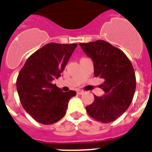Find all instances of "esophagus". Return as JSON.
I'll list each match as a JSON object with an SVG mask.
<instances>
[{"instance_id":"34e87169","label":"esophagus","mask_w":152,"mask_h":152,"mask_svg":"<svg viewBox=\"0 0 152 152\" xmlns=\"http://www.w3.org/2000/svg\"><path fill=\"white\" fill-rule=\"evenodd\" d=\"M76 93H77V94H83L84 93V91L83 90H77V91H76Z\"/></svg>"}]
</instances>
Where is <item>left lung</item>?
<instances>
[{
    "mask_svg": "<svg viewBox=\"0 0 152 152\" xmlns=\"http://www.w3.org/2000/svg\"><path fill=\"white\" fill-rule=\"evenodd\" d=\"M80 45L94 62V76L104 81L100 88L104 95L94 96L93 104L86 107V111L97 121H114L133 100L136 78L131 61L121 49L105 41L80 43Z\"/></svg>",
    "mask_w": 152,
    "mask_h": 152,
    "instance_id": "left-lung-1",
    "label": "left lung"
}]
</instances>
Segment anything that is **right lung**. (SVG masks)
I'll return each mask as SVG.
<instances>
[{"label":"right lung","mask_w":152,"mask_h":152,"mask_svg":"<svg viewBox=\"0 0 152 152\" xmlns=\"http://www.w3.org/2000/svg\"><path fill=\"white\" fill-rule=\"evenodd\" d=\"M77 44L48 43L34 52L18 76L17 90L21 105L33 119L52 124L64 117L73 90L62 92L52 80L61 76Z\"/></svg>","instance_id":"add662e5"}]
</instances>
